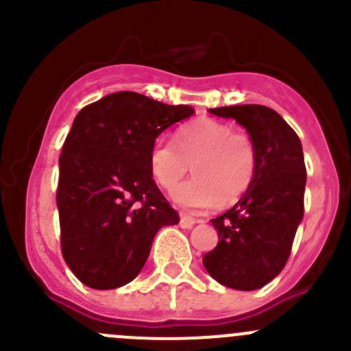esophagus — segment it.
<instances>
[{
  "mask_svg": "<svg viewBox=\"0 0 351 351\" xmlns=\"http://www.w3.org/2000/svg\"><path fill=\"white\" fill-rule=\"evenodd\" d=\"M195 222H197V219L192 217V215L183 214V212H182V214H180V224H182L183 228H186V229L192 228V226L195 224Z\"/></svg>",
  "mask_w": 351,
  "mask_h": 351,
  "instance_id": "1",
  "label": "esophagus"
}]
</instances>
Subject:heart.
I'll return each mask as SVG.
<instances>
[{"mask_svg": "<svg viewBox=\"0 0 351 351\" xmlns=\"http://www.w3.org/2000/svg\"><path fill=\"white\" fill-rule=\"evenodd\" d=\"M192 165L193 176L173 190V200L189 210H205L215 204L231 205L253 183L258 169V147L246 130L229 123L198 119L176 134L154 141L149 169L161 189L171 190Z\"/></svg>", "mask_w": 351, "mask_h": 351, "instance_id": "b5f03b06", "label": "heart"}]
</instances>
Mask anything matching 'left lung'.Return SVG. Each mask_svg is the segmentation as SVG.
Wrapping results in <instances>:
<instances>
[{
    "label": "left lung",
    "mask_w": 351,
    "mask_h": 351,
    "mask_svg": "<svg viewBox=\"0 0 351 351\" xmlns=\"http://www.w3.org/2000/svg\"><path fill=\"white\" fill-rule=\"evenodd\" d=\"M210 113L234 119L253 136L258 169L238 204L212 219L219 243L205 253L204 267L219 284L256 290L284 270L304 217L302 144L292 127L263 105H231Z\"/></svg>",
    "instance_id": "obj_1"
}]
</instances>
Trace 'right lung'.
<instances>
[{
    "label": "right lung",
    "instance_id": "add662e5",
    "mask_svg": "<svg viewBox=\"0 0 351 351\" xmlns=\"http://www.w3.org/2000/svg\"><path fill=\"white\" fill-rule=\"evenodd\" d=\"M193 113L136 91L81 108L59 156L61 251L84 285L117 289L139 275L156 232L180 222L149 169L156 137Z\"/></svg>",
    "mask_w": 351,
    "mask_h": 351
}]
</instances>
